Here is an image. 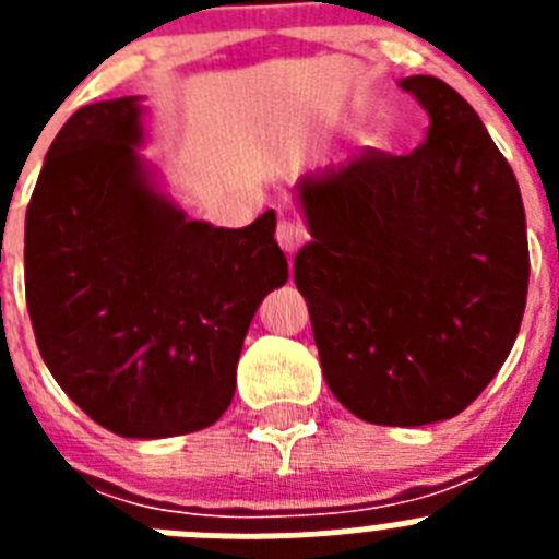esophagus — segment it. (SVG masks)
Returning a JSON list of instances; mask_svg holds the SVG:
<instances>
[{"mask_svg":"<svg viewBox=\"0 0 559 559\" xmlns=\"http://www.w3.org/2000/svg\"><path fill=\"white\" fill-rule=\"evenodd\" d=\"M276 243H280V249H283L285 254H294V251H299L308 243V231H305L302 224L283 218L276 224Z\"/></svg>","mask_w":559,"mask_h":559,"instance_id":"34e87169","label":"esophagus"}]
</instances>
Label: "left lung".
<instances>
[{
  "instance_id": "obj_1",
  "label": "left lung",
  "mask_w": 559,
  "mask_h": 559,
  "mask_svg": "<svg viewBox=\"0 0 559 559\" xmlns=\"http://www.w3.org/2000/svg\"><path fill=\"white\" fill-rule=\"evenodd\" d=\"M400 88L428 111L426 142L296 185L313 240L294 280L341 406L414 428L456 417L496 378L521 330L530 243L515 173L471 103L431 75Z\"/></svg>"
}]
</instances>
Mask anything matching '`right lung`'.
Here are the masks:
<instances>
[{
  "mask_svg": "<svg viewBox=\"0 0 559 559\" xmlns=\"http://www.w3.org/2000/svg\"><path fill=\"white\" fill-rule=\"evenodd\" d=\"M140 97L78 108L24 221L41 358L78 406L128 439L201 431L235 397L257 308L288 283L274 210L243 229L187 221L140 156Z\"/></svg>",
  "mask_w": 559,
  "mask_h": 559,
  "instance_id": "add662e5",
  "label": "right lung"
}]
</instances>
